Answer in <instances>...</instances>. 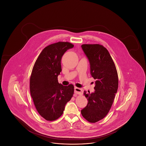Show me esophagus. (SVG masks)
Here are the masks:
<instances>
[{
  "instance_id": "34e87169",
  "label": "esophagus",
  "mask_w": 146,
  "mask_h": 146,
  "mask_svg": "<svg viewBox=\"0 0 146 146\" xmlns=\"http://www.w3.org/2000/svg\"><path fill=\"white\" fill-rule=\"evenodd\" d=\"M83 92V90L80 89V88H77V87H75L74 88V93L76 94H78V95H82Z\"/></svg>"
}]
</instances>
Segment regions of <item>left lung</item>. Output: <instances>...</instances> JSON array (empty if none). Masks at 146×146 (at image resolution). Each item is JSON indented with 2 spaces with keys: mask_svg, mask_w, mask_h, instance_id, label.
Here are the masks:
<instances>
[{
  "mask_svg": "<svg viewBox=\"0 0 146 146\" xmlns=\"http://www.w3.org/2000/svg\"><path fill=\"white\" fill-rule=\"evenodd\" d=\"M82 48L90 65V73L95 81L94 92L84 94L88 101L81 111L90 123L104 118L110 111L118 88V76L115 64L108 51L100 44H83Z\"/></svg>",
  "mask_w": 146,
  "mask_h": 146,
  "instance_id": "obj_1",
  "label": "left lung"
}]
</instances>
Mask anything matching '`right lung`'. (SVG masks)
Segmentation results:
<instances>
[{
  "instance_id": "obj_1",
  "label": "right lung",
  "mask_w": 146,
  "mask_h": 146,
  "mask_svg": "<svg viewBox=\"0 0 146 146\" xmlns=\"http://www.w3.org/2000/svg\"><path fill=\"white\" fill-rule=\"evenodd\" d=\"M73 46L69 42L49 45L42 50L33 66L30 77L31 95L36 111L46 120L60 118L73 95V85L63 86L57 79L62 70V57Z\"/></svg>"
}]
</instances>
